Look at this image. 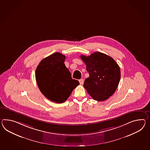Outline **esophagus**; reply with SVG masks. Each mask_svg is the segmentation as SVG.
I'll list each match as a JSON object with an SVG mask.
<instances>
[{"instance_id": "34e87169", "label": "esophagus", "mask_w": 150, "mask_h": 150, "mask_svg": "<svg viewBox=\"0 0 150 150\" xmlns=\"http://www.w3.org/2000/svg\"><path fill=\"white\" fill-rule=\"evenodd\" d=\"M79 82L81 85H82L84 83V80L83 79H80V80H79Z\"/></svg>"}]
</instances>
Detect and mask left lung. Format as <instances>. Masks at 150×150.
<instances>
[{
  "instance_id": "left-lung-1",
  "label": "left lung",
  "mask_w": 150,
  "mask_h": 150,
  "mask_svg": "<svg viewBox=\"0 0 150 150\" xmlns=\"http://www.w3.org/2000/svg\"><path fill=\"white\" fill-rule=\"evenodd\" d=\"M86 65L89 76L83 87L96 101L108 99L117 89L120 79V67L112 57L102 52H95L89 56H80Z\"/></svg>"
}]
</instances>
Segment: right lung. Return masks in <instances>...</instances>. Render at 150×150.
Here are the masks:
<instances>
[{
	"instance_id": "add662e5",
	"label": "right lung",
	"mask_w": 150,
	"mask_h": 150,
	"mask_svg": "<svg viewBox=\"0 0 150 150\" xmlns=\"http://www.w3.org/2000/svg\"><path fill=\"white\" fill-rule=\"evenodd\" d=\"M66 56L55 52L43 59L37 67V84L41 93L51 101L65 102L79 84L73 79L64 62Z\"/></svg>"
}]
</instances>
